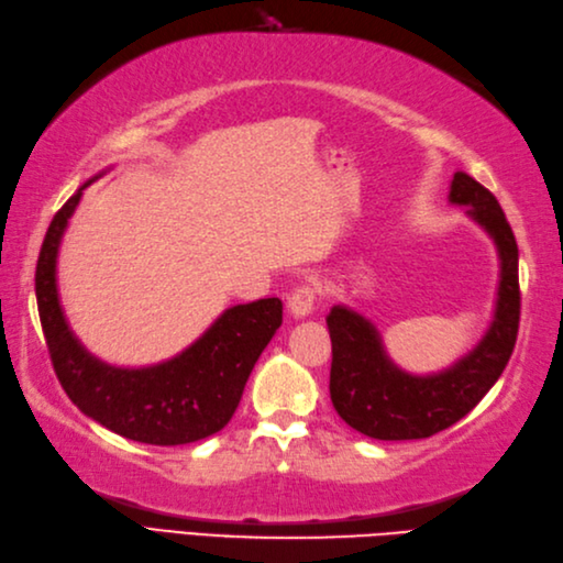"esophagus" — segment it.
I'll return each instance as SVG.
<instances>
[{"label":"esophagus","mask_w":563,"mask_h":563,"mask_svg":"<svg viewBox=\"0 0 563 563\" xmlns=\"http://www.w3.org/2000/svg\"><path fill=\"white\" fill-rule=\"evenodd\" d=\"M316 294L318 289L313 284H303L289 296V310L294 318H306L310 316V310L316 306Z\"/></svg>","instance_id":"obj_1"}]
</instances>
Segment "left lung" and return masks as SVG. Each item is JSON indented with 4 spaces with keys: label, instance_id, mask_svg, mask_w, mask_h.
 Returning <instances> with one entry per match:
<instances>
[{
    "label": "left lung",
    "instance_id": "left-lung-1",
    "mask_svg": "<svg viewBox=\"0 0 563 563\" xmlns=\"http://www.w3.org/2000/svg\"><path fill=\"white\" fill-rule=\"evenodd\" d=\"M448 202L467 207L498 253L494 318L482 340L451 366L417 376L387 356L376 324L346 306H332L330 397L349 427L378 441L429 439L477 407L514 354L520 322L518 245L496 197L465 170L451 180Z\"/></svg>",
    "mask_w": 563,
    "mask_h": 563
}]
</instances>
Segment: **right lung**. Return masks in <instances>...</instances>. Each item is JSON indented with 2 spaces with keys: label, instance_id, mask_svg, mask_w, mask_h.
<instances>
[{
  "label": "right lung",
  "instance_id": "right-lung-1",
  "mask_svg": "<svg viewBox=\"0 0 563 563\" xmlns=\"http://www.w3.org/2000/svg\"><path fill=\"white\" fill-rule=\"evenodd\" d=\"M86 180L62 207L35 267L37 313L49 358L69 399L86 417L130 441L185 445L202 441L231 421L255 361L282 324L279 298L231 306L205 334L168 361L142 368L110 366L71 332L59 303L57 255Z\"/></svg>",
  "mask_w": 563,
  "mask_h": 563
}]
</instances>
